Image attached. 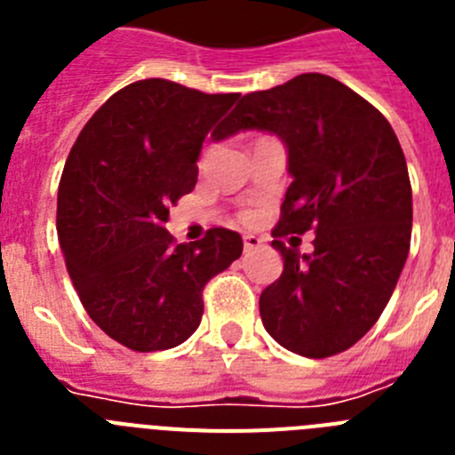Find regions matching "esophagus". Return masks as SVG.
<instances>
[{
	"label": "esophagus",
	"mask_w": 455,
	"mask_h": 455,
	"mask_svg": "<svg viewBox=\"0 0 455 455\" xmlns=\"http://www.w3.org/2000/svg\"><path fill=\"white\" fill-rule=\"evenodd\" d=\"M262 243H264V241L259 239L257 235H243V251H246V252L262 248Z\"/></svg>",
	"instance_id": "1"
}]
</instances>
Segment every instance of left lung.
I'll use <instances>...</instances> for the list:
<instances>
[{
    "mask_svg": "<svg viewBox=\"0 0 455 455\" xmlns=\"http://www.w3.org/2000/svg\"><path fill=\"white\" fill-rule=\"evenodd\" d=\"M246 130L283 140L293 180L271 243L283 275L259 296L264 328L305 357L347 351L383 315L408 259L412 188L399 139L376 107L319 72L243 95L216 140ZM307 229L309 256L276 241Z\"/></svg>",
    "mask_w": 455,
    "mask_h": 455,
    "instance_id": "obj_1",
    "label": "left lung"
}]
</instances>
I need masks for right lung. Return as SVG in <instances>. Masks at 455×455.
I'll return each instance as SVG.
<instances>
[{
	"mask_svg": "<svg viewBox=\"0 0 455 455\" xmlns=\"http://www.w3.org/2000/svg\"><path fill=\"white\" fill-rule=\"evenodd\" d=\"M236 100L143 79L111 95L72 146L59 184V243L88 316L132 351L187 341L203 319L204 284L243 251L225 228L193 246L166 230L168 207L198 182L209 130Z\"/></svg>",
	"mask_w": 455,
	"mask_h": 455,
	"instance_id": "add662e5",
	"label": "right lung"
}]
</instances>
